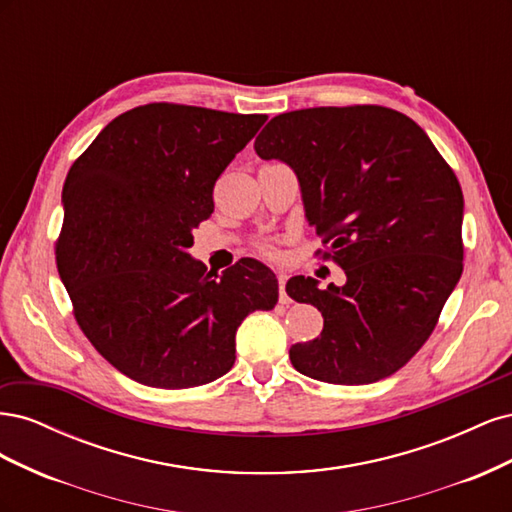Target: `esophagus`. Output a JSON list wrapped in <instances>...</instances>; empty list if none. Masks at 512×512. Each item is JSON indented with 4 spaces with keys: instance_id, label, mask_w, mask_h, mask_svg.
<instances>
[{
    "instance_id": "1",
    "label": "esophagus",
    "mask_w": 512,
    "mask_h": 512,
    "mask_svg": "<svg viewBox=\"0 0 512 512\" xmlns=\"http://www.w3.org/2000/svg\"><path fill=\"white\" fill-rule=\"evenodd\" d=\"M277 284H280V303H282V305H288V303H290V297L286 294V275H284V273L277 275Z\"/></svg>"
}]
</instances>
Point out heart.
Listing matches in <instances>:
<instances>
[{"instance_id":"obj_1","label":"heart","mask_w":512,"mask_h":512,"mask_svg":"<svg viewBox=\"0 0 512 512\" xmlns=\"http://www.w3.org/2000/svg\"><path fill=\"white\" fill-rule=\"evenodd\" d=\"M258 252H260L262 256L273 258V256L277 254V247H275V243H273V241H262V243L258 245Z\"/></svg>"}]
</instances>
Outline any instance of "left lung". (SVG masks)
Wrapping results in <instances>:
<instances>
[{
    "label": "left lung",
    "instance_id": "left-lung-1",
    "mask_svg": "<svg viewBox=\"0 0 512 512\" xmlns=\"http://www.w3.org/2000/svg\"><path fill=\"white\" fill-rule=\"evenodd\" d=\"M262 160L286 162L309 224L346 284L288 280V297L324 318L294 344V369L320 382L369 384L423 348L463 271L461 185L421 126L378 104L318 106L273 117L256 138Z\"/></svg>",
    "mask_w": 512,
    "mask_h": 512
}]
</instances>
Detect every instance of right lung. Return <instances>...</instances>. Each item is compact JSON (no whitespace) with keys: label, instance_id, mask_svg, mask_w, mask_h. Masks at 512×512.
<instances>
[{"label":"right lung","instance_id":"obj_1","mask_svg":"<svg viewBox=\"0 0 512 512\" xmlns=\"http://www.w3.org/2000/svg\"><path fill=\"white\" fill-rule=\"evenodd\" d=\"M265 121L153 102L115 117L74 160L57 271L81 331L123 376L156 389L218 380L243 318L275 307L262 262L241 258L218 277L188 254L215 181Z\"/></svg>","mask_w":512,"mask_h":512}]
</instances>
